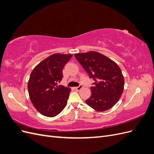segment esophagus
<instances>
[{
	"label": "esophagus",
	"mask_w": 154,
	"mask_h": 154,
	"mask_svg": "<svg viewBox=\"0 0 154 154\" xmlns=\"http://www.w3.org/2000/svg\"><path fill=\"white\" fill-rule=\"evenodd\" d=\"M82 88H83V86H82V85H79L78 87H74V89L76 90V91H80Z\"/></svg>",
	"instance_id": "obj_1"
}]
</instances>
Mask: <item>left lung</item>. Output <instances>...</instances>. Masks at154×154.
I'll use <instances>...</instances> for the list:
<instances>
[{"instance_id": "1", "label": "left lung", "mask_w": 154, "mask_h": 154, "mask_svg": "<svg viewBox=\"0 0 154 154\" xmlns=\"http://www.w3.org/2000/svg\"><path fill=\"white\" fill-rule=\"evenodd\" d=\"M91 78L94 80L91 87V96L85 101L98 112L111 109L119 100L124 89V77L118 64L96 51L74 54Z\"/></svg>"}]
</instances>
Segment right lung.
<instances>
[{"mask_svg": "<svg viewBox=\"0 0 154 154\" xmlns=\"http://www.w3.org/2000/svg\"><path fill=\"white\" fill-rule=\"evenodd\" d=\"M72 54L56 53L44 59L32 70L27 84L31 103L40 114L54 117L66 107L71 92L69 87L59 85L62 70Z\"/></svg>", "mask_w": 154, "mask_h": 154, "instance_id": "add662e5", "label": "right lung"}]
</instances>
